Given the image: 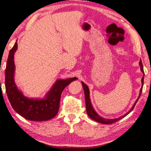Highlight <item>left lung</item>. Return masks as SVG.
I'll return each mask as SVG.
<instances>
[{
  "label": "left lung",
  "mask_w": 151,
  "mask_h": 151,
  "mask_svg": "<svg viewBox=\"0 0 151 151\" xmlns=\"http://www.w3.org/2000/svg\"><path fill=\"white\" fill-rule=\"evenodd\" d=\"M139 65L140 66V70H141L142 72L143 73V77L141 80L142 81V87L140 88V93H139V96H138V98H137V100L135 101V102L134 104H133L132 107L131 109H130L128 112L125 114L124 115L122 116H120L118 118H113V119H106L104 118H102L101 117L100 115H98L97 112H96L93 109V106L92 105V103H91V100H90V90H89V88L88 87V86L85 84L84 83L81 82V84H82L83 86V90H84V94H85V101H86V112H87V114L88 115V116L90 117V118H92V120H93L94 121H96V122H100V123H102V124H112V123H114L116 122H117L120 119H122L124 117H125L126 116H127L128 114H129L131 111L134 109V106L136 105V104L138 102V99H139L140 95H141V93H142V87H143V83H144V76H145V73H144V70H143V66H142V61L141 60H140V62H139Z\"/></svg>",
  "instance_id": "left-lung-1"
}]
</instances>
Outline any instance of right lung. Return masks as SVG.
I'll list each match as a JSON object with an SVG mask.
<instances>
[{
  "label": "right lung",
  "mask_w": 151,
  "mask_h": 151,
  "mask_svg": "<svg viewBox=\"0 0 151 151\" xmlns=\"http://www.w3.org/2000/svg\"><path fill=\"white\" fill-rule=\"evenodd\" d=\"M17 49L16 42L9 51L5 70V88L9 100L13 109L27 120L45 121L55 117L58 112L61 94L67 86L77 78L58 80L43 99L29 98L17 87L14 75L15 65L14 54Z\"/></svg>",
  "instance_id": "1"
}]
</instances>
